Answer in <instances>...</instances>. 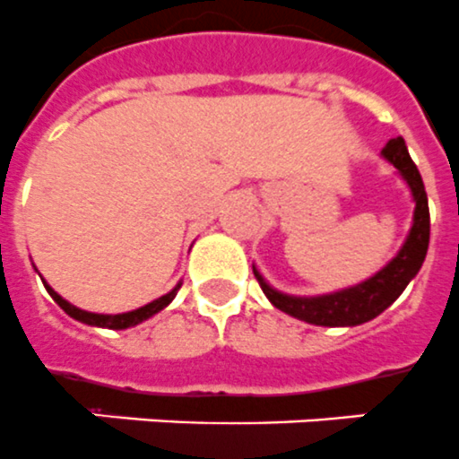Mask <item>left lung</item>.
Returning <instances> with one entry per match:
<instances>
[{
  "mask_svg": "<svg viewBox=\"0 0 459 459\" xmlns=\"http://www.w3.org/2000/svg\"><path fill=\"white\" fill-rule=\"evenodd\" d=\"M382 155L401 171V177L408 181L412 197H415V219H412L411 236L405 240L403 249L377 275H372L370 281L360 282L356 288L342 290V292L323 294V297L282 294L271 288L255 271L259 288L264 290V294L275 308H281L294 318L307 320L311 325H360V323L377 318L386 307H391L398 299V294L403 292L405 285L415 278L417 271L422 268L427 247H429V203H427L422 177H420V171H417L401 136L391 139Z\"/></svg>",
  "mask_w": 459,
  "mask_h": 459,
  "instance_id": "1",
  "label": "left lung"
}]
</instances>
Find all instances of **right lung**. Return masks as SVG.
<instances>
[{"label": "right lung", "instance_id": "obj_1", "mask_svg": "<svg viewBox=\"0 0 459 459\" xmlns=\"http://www.w3.org/2000/svg\"><path fill=\"white\" fill-rule=\"evenodd\" d=\"M44 288H47V292L54 297V301L58 304V307L65 311L68 316H73L74 320H82V323H87V325H96V327H110V330H125V327H132V325H139V323H143L145 318H151V316H155L158 311H162V308L169 304L174 297H177V290L181 288V285H177V288L171 290L169 294H162L160 299L151 301V304H145V307L136 308V311H129V314H117V316H103V314H89V311H82V308L73 307V304H68V301L63 299L61 294H56L54 290L48 288L47 282H44Z\"/></svg>", "mask_w": 459, "mask_h": 459}]
</instances>
